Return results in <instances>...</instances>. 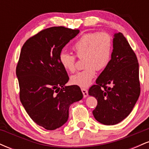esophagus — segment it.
I'll list each match as a JSON object with an SVG mask.
<instances>
[{"instance_id":"1","label":"esophagus","mask_w":149,"mask_h":149,"mask_svg":"<svg viewBox=\"0 0 149 149\" xmlns=\"http://www.w3.org/2000/svg\"><path fill=\"white\" fill-rule=\"evenodd\" d=\"M81 90H82V92H83V97H84L85 98L88 96V90H86V89L82 88Z\"/></svg>"}]
</instances>
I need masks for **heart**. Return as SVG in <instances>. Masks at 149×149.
Returning a JSON list of instances; mask_svg holds the SVG:
<instances>
[{"label": "heart", "mask_w": 149, "mask_h": 149, "mask_svg": "<svg viewBox=\"0 0 149 149\" xmlns=\"http://www.w3.org/2000/svg\"><path fill=\"white\" fill-rule=\"evenodd\" d=\"M77 57L84 58L85 69L71 76L73 84L80 87H88L96 76L97 69L107 68L111 59L113 49L112 38L109 33L91 32L83 34L72 46ZM61 66L68 72L76 71V57L66 52L59 55Z\"/></svg>", "instance_id": "b5f03b06"}]
</instances>
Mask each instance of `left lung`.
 Segmentation results:
<instances>
[{
  "mask_svg": "<svg viewBox=\"0 0 149 149\" xmlns=\"http://www.w3.org/2000/svg\"><path fill=\"white\" fill-rule=\"evenodd\" d=\"M89 90L97 106L92 111L100 123L113 125L127 118L140 95L139 63L127 39L114 33L110 63Z\"/></svg>",
  "mask_w": 149,
  "mask_h": 149,
  "instance_id": "obj_1",
  "label": "left lung"
}]
</instances>
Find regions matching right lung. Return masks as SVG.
Listing matches in <instances>:
<instances>
[{"label":"right lung","mask_w":149,"mask_h":149,"mask_svg":"<svg viewBox=\"0 0 149 149\" xmlns=\"http://www.w3.org/2000/svg\"><path fill=\"white\" fill-rule=\"evenodd\" d=\"M79 32L46 29L28 39L20 52L16 69L20 101L31 118L47 130L66 123L71 104L83 97L78 85H65L69 78L59 61L63 47Z\"/></svg>","instance_id":"add662e5"}]
</instances>
